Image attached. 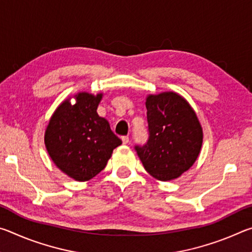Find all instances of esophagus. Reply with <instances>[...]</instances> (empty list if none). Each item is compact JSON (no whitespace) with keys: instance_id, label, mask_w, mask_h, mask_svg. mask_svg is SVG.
<instances>
[{"instance_id":"34e87169","label":"esophagus","mask_w":252,"mask_h":252,"mask_svg":"<svg viewBox=\"0 0 252 252\" xmlns=\"http://www.w3.org/2000/svg\"><path fill=\"white\" fill-rule=\"evenodd\" d=\"M121 140H122V143H123V144H127V143H129V141H130L129 136H127V135H125V136H122V138H121Z\"/></svg>"}]
</instances>
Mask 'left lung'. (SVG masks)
I'll return each instance as SVG.
<instances>
[{
  "label": "left lung",
  "mask_w": 252,
  "mask_h": 252,
  "mask_svg": "<svg viewBox=\"0 0 252 252\" xmlns=\"http://www.w3.org/2000/svg\"><path fill=\"white\" fill-rule=\"evenodd\" d=\"M149 140L135 147L144 169L160 181L181 177L201 151L203 131L197 113L185 97L167 91L146 97Z\"/></svg>",
  "instance_id": "left-lung-1"
}]
</instances>
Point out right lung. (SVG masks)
I'll list each match as a JSON object with an SVG mask.
<instances>
[{"instance_id": "1", "label": "right lung", "mask_w": 252, "mask_h": 252, "mask_svg": "<svg viewBox=\"0 0 252 252\" xmlns=\"http://www.w3.org/2000/svg\"><path fill=\"white\" fill-rule=\"evenodd\" d=\"M102 96L103 93H76L60 103L46 126L44 143L51 160L75 181L95 177L122 143L96 112Z\"/></svg>"}]
</instances>
